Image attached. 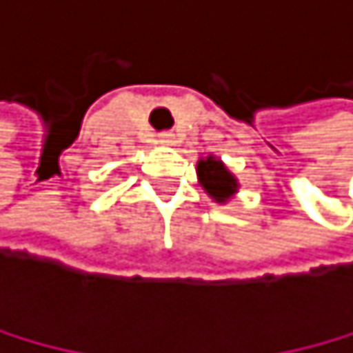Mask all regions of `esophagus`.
I'll list each match as a JSON object with an SVG mask.
<instances>
[{"mask_svg":"<svg viewBox=\"0 0 353 353\" xmlns=\"http://www.w3.org/2000/svg\"><path fill=\"white\" fill-rule=\"evenodd\" d=\"M159 141H161V143H172V134H170V132H165V134H161V137H159Z\"/></svg>","mask_w":353,"mask_h":353,"instance_id":"esophagus-1","label":"esophagus"}]
</instances>
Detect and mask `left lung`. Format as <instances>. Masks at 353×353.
Masks as SVG:
<instances>
[{
  "instance_id": "left-lung-1",
  "label": "left lung",
  "mask_w": 353,
  "mask_h": 353,
  "mask_svg": "<svg viewBox=\"0 0 353 353\" xmlns=\"http://www.w3.org/2000/svg\"><path fill=\"white\" fill-rule=\"evenodd\" d=\"M196 174H199V183L203 185V190L216 201V203H225V201H230L234 196V192L239 190L236 176L230 172L221 159L212 154L205 159H199Z\"/></svg>"
}]
</instances>
